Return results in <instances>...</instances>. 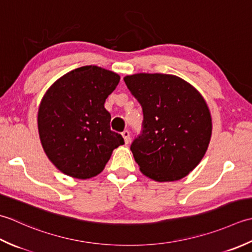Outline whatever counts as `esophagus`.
Masks as SVG:
<instances>
[{
    "mask_svg": "<svg viewBox=\"0 0 252 252\" xmlns=\"http://www.w3.org/2000/svg\"><path fill=\"white\" fill-rule=\"evenodd\" d=\"M122 136H123V138H124V141H125L126 145H127V143H129V141H130V132L129 131L124 130L122 132Z\"/></svg>",
    "mask_w": 252,
    "mask_h": 252,
    "instance_id": "34e87169",
    "label": "esophagus"
}]
</instances>
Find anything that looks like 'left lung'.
I'll list each match as a JSON object with an SVG mask.
<instances>
[{"label": "left lung", "instance_id": "obj_1", "mask_svg": "<svg viewBox=\"0 0 252 252\" xmlns=\"http://www.w3.org/2000/svg\"><path fill=\"white\" fill-rule=\"evenodd\" d=\"M142 106V132L130 146L140 172L156 182L184 178L202 160L212 119L201 94L181 77L135 74L124 77Z\"/></svg>", "mask_w": 252, "mask_h": 252}]
</instances>
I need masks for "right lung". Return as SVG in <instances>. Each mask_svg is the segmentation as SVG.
Segmentation results:
<instances>
[{"label": "right lung", "mask_w": 252, "mask_h": 252, "mask_svg": "<svg viewBox=\"0 0 252 252\" xmlns=\"http://www.w3.org/2000/svg\"><path fill=\"white\" fill-rule=\"evenodd\" d=\"M121 77L89 65L59 78L45 92L38 110V131L45 155L70 177L87 179L103 171L114 149L124 145L111 130L104 102Z\"/></svg>", "instance_id": "right-lung-1"}]
</instances>
